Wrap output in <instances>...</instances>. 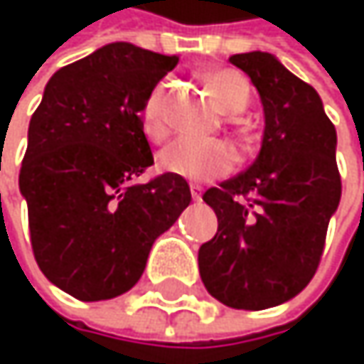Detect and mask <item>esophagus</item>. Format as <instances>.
Masks as SVG:
<instances>
[{
	"mask_svg": "<svg viewBox=\"0 0 364 364\" xmlns=\"http://www.w3.org/2000/svg\"><path fill=\"white\" fill-rule=\"evenodd\" d=\"M189 191H191V198L193 200H200L202 198V187L200 185H189Z\"/></svg>",
	"mask_w": 364,
	"mask_h": 364,
	"instance_id": "obj_1",
	"label": "esophagus"
}]
</instances>
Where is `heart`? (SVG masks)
<instances>
[{
    "instance_id": "1",
    "label": "heart",
    "mask_w": 364,
    "mask_h": 364,
    "mask_svg": "<svg viewBox=\"0 0 364 364\" xmlns=\"http://www.w3.org/2000/svg\"><path fill=\"white\" fill-rule=\"evenodd\" d=\"M204 77L221 109L228 113H240L247 109L251 99V88L240 73L232 69H210L204 73ZM162 101H164V84L154 88V92L147 97L141 111L143 130L154 141L166 136V124L162 119ZM158 166L162 173L183 177L189 181H210V179L225 177L228 173L234 171L236 154L223 141L177 139L158 154Z\"/></svg>"
}]
</instances>
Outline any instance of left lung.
<instances>
[{
  "label": "left lung",
  "instance_id": "left-lung-1",
  "mask_svg": "<svg viewBox=\"0 0 364 364\" xmlns=\"http://www.w3.org/2000/svg\"><path fill=\"white\" fill-rule=\"evenodd\" d=\"M259 92L263 141L238 177L202 200L219 228L198 251L206 291L236 310H265L301 293L325 249L339 206L337 132L318 92L269 52L230 56Z\"/></svg>",
  "mask_w": 364,
  "mask_h": 364
}]
</instances>
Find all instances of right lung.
<instances>
[{
  "label": "right lung",
  "mask_w": 364,
  "mask_h": 364,
  "mask_svg": "<svg viewBox=\"0 0 364 364\" xmlns=\"http://www.w3.org/2000/svg\"><path fill=\"white\" fill-rule=\"evenodd\" d=\"M177 56L128 41L58 69L29 122L18 187L37 265L80 301L130 291L191 202L183 177L130 185L154 164L141 111Z\"/></svg>",
  "instance_id": "add662e5"
}]
</instances>
